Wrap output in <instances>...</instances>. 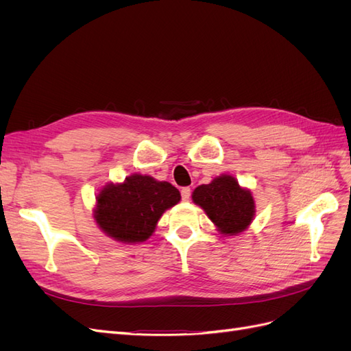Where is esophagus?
<instances>
[{"mask_svg":"<svg viewBox=\"0 0 351 351\" xmlns=\"http://www.w3.org/2000/svg\"><path fill=\"white\" fill-rule=\"evenodd\" d=\"M190 193H192V190H190V187H183L182 189V199L184 202H187L190 199Z\"/></svg>","mask_w":351,"mask_h":351,"instance_id":"34e87169","label":"esophagus"}]
</instances>
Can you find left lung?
I'll return each mask as SVG.
<instances>
[{"mask_svg":"<svg viewBox=\"0 0 351 351\" xmlns=\"http://www.w3.org/2000/svg\"><path fill=\"white\" fill-rule=\"evenodd\" d=\"M192 200L205 210L215 228L224 236H237L247 230L256 212L250 190L241 187L230 174H221L209 184L197 186Z\"/></svg>","mask_w":351,"mask_h":351,"instance_id":"obj_1","label":"left lung"}]
</instances>
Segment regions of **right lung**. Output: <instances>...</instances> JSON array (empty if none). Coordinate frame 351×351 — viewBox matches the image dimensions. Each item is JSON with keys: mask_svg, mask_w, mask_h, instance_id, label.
<instances>
[{"mask_svg": "<svg viewBox=\"0 0 351 351\" xmlns=\"http://www.w3.org/2000/svg\"><path fill=\"white\" fill-rule=\"evenodd\" d=\"M180 199L182 195L171 183L132 174L121 183L110 182L99 189L93 219L115 241L142 243L154 234L164 212Z\"/></svg>", "mask_w": 351, "mask_h": 351, "instance_id": "add662e5", "label": "right lung"}]
</instances>
